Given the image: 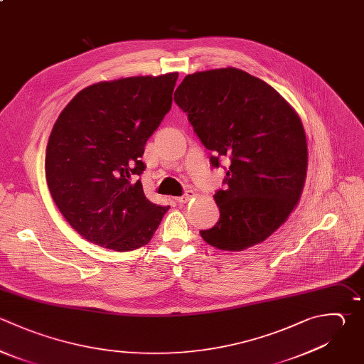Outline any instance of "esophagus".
Wrapping results in <instances>:
<instances>
[{
    "mask_svg": "<svg viewBox=\"0 0 364 364\" xmlns=\"http://www.w3.org/2000/svg\"><path fill=\"white\" fill-rule=\"evenodd\" d=\"M195 196V192L193 191H185V193L182 195V196H179V198H176V202H179V203H185V202H188L189 199H192Z\"/></svg>",
    "mask_w": 364,
    "mask_h": 364,
    "instance_id": "34e87169",
    "label": "esophagus"
}]
</instances>
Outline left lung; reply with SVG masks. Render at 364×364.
<instances>
[{"mask_svg": "<svg viewBox=\"0 0 364 364\" xmlns=\"http://www.w3.org/2000/svg\"><path fill=\"white\" fill-rule=\"evenodd\" d=\"M173 100L212 151L210 165L229 161L225 189L215 192L219 222L200 236L222 250L263 242L303 189L307 145L300 118L274 88L236 68L186 75Z\"/></svg>", "mask_w": 364, "mask_h": 364, "instance_id": "obj_1", "label": "left lung"}]
</instances>
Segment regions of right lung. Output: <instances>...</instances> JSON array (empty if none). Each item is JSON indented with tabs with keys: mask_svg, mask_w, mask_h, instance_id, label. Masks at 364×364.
<instances>
[{
	"mask_svg": "<svg viewBox=\"0 0 364 364\" xmlns=\"http://www.w3.org/2000/svg\"><path fill=\"white\" fill-rule=\"evenodd\" d=\"M178 73L100 82L60 114L46 175L67 222L87 240L128 252L146 245L169 206L152 203L138 176L145 144L172 107Z\"/></svg>",
	"mask_w": 364,
	"mask_h": 364,
	"instance_id": "right-lung-1",
	"label": "right lung"
}]
</instances>
